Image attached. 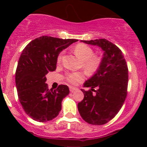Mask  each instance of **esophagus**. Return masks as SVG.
I'll return each instance as SVG.
<instances>
[{
    "label": "esophagus",
    "mask_w": 147,
    "mask_h": 147,
    "mask_svg": "<svg viewBox=\"0 0 147 147\" xmlns=\"http://www.w3.org/2000/svg\"><path fill=\"white\" fill-rule=\"evenodd\" d=\"M70 91L71 92H74L76 91V90H77V88H74V87H70Z\"/></svg>",
    "instance_id": "1"
}]
</instances>
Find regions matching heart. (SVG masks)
I'll return each instance as SVG.
<instances>
[{"label": "heart", "mask_w": 147, "mask_h": 147, "mask_svg": "<svg viewBox=\"0 0 147 147\" xmlns=\"http://www.w3.org/2000/svg\"><path fill=\"white\" fill-rule=\"evenodd\" d=\"M74 52L78 57L82 59L81 67L85 71L87 74L94 75L98 71L102 64V57L94 54V51L89 45L84 43H79L74 48ZM63 51L60 52L57 56L58 64L62 62L63 57ZM85 78V74L83 72L70 73L66 76L67 81L73 85L82 81Z\"/></svg>", "instance_id": "1"}]
</instances>
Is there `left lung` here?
I'll return each instance as SVG.
<instances>
[{"label": "left lung", "instance_id": "8db88e82", "mask_svg": "<svg viewBox=\"0 0 147 147\" xmlns=\"http://www.w3.org/2000/svg\"><path fill=\"white\" fill-rule=\"evenodd\" d=\"M82 42L102 48L104 57L99 71L84 84L91 89L82 90L84 98L78 104V110L87 123L103 125L115 117L125 101L128 67L121 49L109 40L96 39Z\"/></svg>", "mask_w": 147, "mask_h": 147}]
</instances>
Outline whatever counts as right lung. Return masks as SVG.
<instances>
[{
    "instance_id": "add662e5",
    "label": "right lung",
    "mask_w": 147,
    "mask_h": 147,
    "mask_svg": "<svg viewBox=\"0 0 147 147\" xmlns=\"http://www.w3.org/2000/svg\"><path fill=\"white\" fill-rule=\"evenodd\" d=\"M76 41L42 36L31 41L22 51L15 82L19 101L33 120L46 122L59 115L62 101L69 94V88L60 85L54 90H49L45 75L56 70L59 52Z\"/></svg>"
}]
</instances>
